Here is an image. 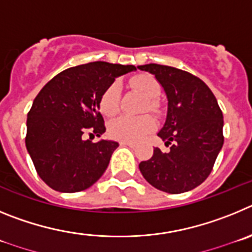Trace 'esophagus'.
Segmentation results:
<instances>
[{"label": "esophagus", "instance_id": "esophagus-1", "mask_svg": "<svg viewBox=\"0 0 252 252\" xmlns=\"http://www.w3.org/2000/svg\"><path fill=\"white\" fill-rule=\"evenodd\" d=\"M121 146H126V147H130V148H134L135 144L130 142H121Z\"/></svg>", "mask_w": 252, "mask_h": 252}]
</instances>
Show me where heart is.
I'll return each mask as SVG.
<instances>
[{"label": "heart", "mask_w": 252, "mask_h": 252, "mask_svg": "<svg viewBox=\"0 0 252 252\" xmlns=\"http://www.w3.org/2000/svg\"><path fill=\"white\" fill-rule=\"evenodd\" d=\"M130 87L147 99L144 104V112L149 110L156 114L159 113L160 105L157 99L159 98L162 89L159 83L153 76L147 74L135 76L130 80ZM119 100H121V85L115 81L110 84L101 95L99 103L100 112L106 117L114 115L119 109ZM154 129H156V122L149 115L140 118L119 117L110 123L109 134L114 139L122 142L137 143L148 137L152 131H154Z\"/></svg>", "instance_id": "obj_1"}]
</instances>
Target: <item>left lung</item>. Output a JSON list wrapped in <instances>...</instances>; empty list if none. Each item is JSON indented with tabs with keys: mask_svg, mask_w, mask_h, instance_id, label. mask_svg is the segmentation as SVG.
<instances>
[{
	"mask_svg": "<svg viewBox=\"0 0 252 252\" xmlns=\"http://www.w3.org/2000/svg\"><path fill=\"white\" fill-rule=\"evenodd\" d=\"M163 88L167 117L158 137L171 144L168 153L154 148L151 159L139 163L147 182L167 193L191 191L208 177L223 146V115L214 93L189 72L158 64L140 65Z\"/></svg>",
	"mask_w": 252,
	"mask_h": 252,
	"instance_id": "8db88e82",
	"label": "left lung"
}]
</instances>
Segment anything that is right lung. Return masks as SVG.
<instances>
[{"instance_id": "1", "label": "right lung", "mask_w": 252, "mask_h": 252, "mask_svg": "<svg viewBox=\"0 0 252 252\" xmlns=\"http://www.w3.org/2000/svg\"><path fill=\"white\" fill-rule=\"evenodd\" d=\"M133 65L95 61L69 67L40 90L27 114L26 148L36 172L49 187L72 193L103 176L118 142L92 143L84 135L105 131L99 113L103 93Z\"/></svg>"}]
</instances>
